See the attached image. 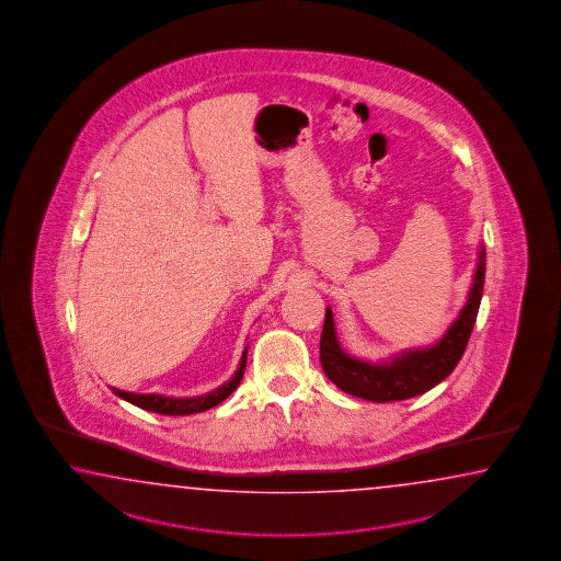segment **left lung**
<instances>
[{
    "label": "left lung",
    "mask_w": 561,
    "mask_h": 561,
    "mask_svg": "<svg viewBox=\"0 0 561 561\" xmlns=\"http://www.w3.org/2000/svg\"><path fill=\"white\" fill-rule=\"evenodd\" d=\"M483 283L485 247L481 244L466 307L447 329V333L435 345L409 348L382 363L351 357L336 339L333 310L327 307L321 334L322 370L341 391L373 403L403 401L430 391L437 382L451 375L459 358L466 353L467 341L473 331L479 302L483 297Z\"/></svg>",
    "instance_id": "obj_1"
}]
</instances>
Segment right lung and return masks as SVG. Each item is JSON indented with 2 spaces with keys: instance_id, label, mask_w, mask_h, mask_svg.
Listing matches in <instances>:
<instances>
[{
  "instance_id": "1",
  "label": "right lung",
  "mask_w": 561,
  "mask_h": 561,
  "mask_svg": "<svg viewBox=\"0 0 561 561\" xmlns=\"http://www.w3.org/2000/svg\"><path fill=\"white\" fill-rule=\"evenodd\" d=\"M247 351H249V346L244 348V353L240 357V367L234 373V377L230 381L225 382V385H220L215 391L201 394V397L179 399V397H164V394L154 393H128V391H119L116 387H112V391L122 397L124 401L131 403V405L140 407V409H146V411H152V413H158V415H192V413H203V411H208V409H213L218 403H222L228 394L239 387L244 369H247Z\"/></svg>"
}]
</instances>
